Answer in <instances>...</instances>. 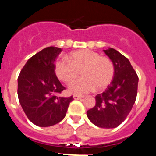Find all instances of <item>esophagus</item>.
Returning a JSON list of instances; mask_svg holds the SVG:
<instances>
[{"mask_svg": "<svg viewBox=\"0 0 156 156\" xmlns=\"http://www.w3.org/2000/svg\"><path fill=\"white\" fill-rule=\"evenodd\" d=\"M83 98V96L82 95H77V94H73V98L75 100H79V99H81Z\"/></svg>", "mask_w": 156, "mask_h": 156, "instance_id": "esophagus-1", "label": "esophagus"}]
</instances>
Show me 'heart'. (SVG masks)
Here are the masks:
<instances>
[{
    "label": "heart",
    "mask_w": 156,
    "mask_h": 156,
    "mask_svg": "<svg viewBox=\"0 0 156 156\" xmlns=\"http://www.w3.org/2000/svg\"><path fill=\"white\" fill-rule=\"evenodd\" d=\"M69 61L56 62L55 73L59 80L70 84L81 71L82 78L69 87L71 93L83 94L95 90H101L109 84L115 73V66L111 59L101 56L98 52L83 49L72 52Z\"/></svg>",
    "instance_id": "b5f03b06"
}]
</instances>
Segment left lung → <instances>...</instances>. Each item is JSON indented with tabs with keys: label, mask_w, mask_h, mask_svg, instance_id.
Instances as JSON below:
<instances>
[{
	"label": "left lung",
	"mask_w": 156,
	"mask_h": 156,
	"mask_svg": "<svg viewBox=\"0 0 156 156\" xmlns=\"http://www.w3.org/2000/svg\"><path fill=\"white\" fill-rule=\"evenodd\" d=\"M113 62V80L103 93L96 95V104L87 112L90 122L101 128H115L126 119L135 103L138 76L125 56L113 48L104 50Z\"/></svg>",
	"instance_id": "left-lung-1"
}]
</instances>
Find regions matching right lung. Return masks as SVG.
Here are the masks:
<instances>
[{
  "instance_id": "right-lung-1",
  "label": "right lung",
  "mask_w": 156,
  "mask_h": 156,
  "mask_svg": "<svg viewBox=\"0 0 156 156\" xmlns=\"http://www.w3.org/2000/svg\"><path fill=\"white\" fill-rule=\"evenodd\" d=\"M62 52L48 47L29 59L18 78V97L23 111L34 124L53 126L65 118L73 96L62 97L66 89L57 78L55 62Z\"/></svg>"
}]
</instances>
